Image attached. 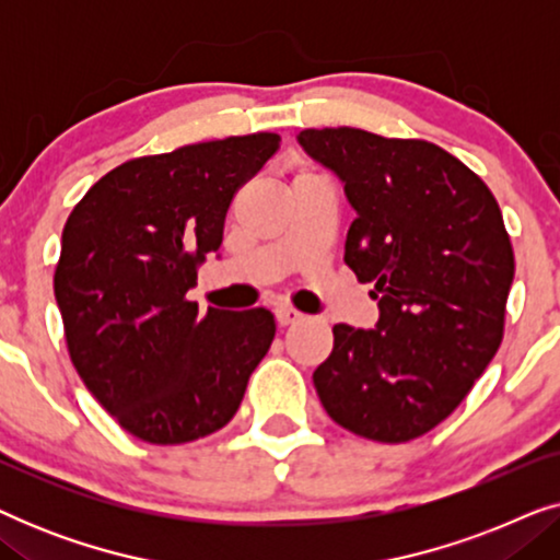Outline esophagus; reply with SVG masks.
I'll return each instance as SVG.
<instances>
[{
  "mask_svg": "<svg viewBox=\"0 0 560 560\" xmlns=\"http://www.w3.org/2000/svg\"><path fill=\"white\" fill-rule=\"evenodd\" d=\"M301 318H303V313L293 308V305H278V308H275V320H278L280 326H293Z\"/></svg>",
  "mask_w": 560,
  "mask_h": 560,
  "instance_id": "1",
  "label": "esophagus"
}]
</instances>
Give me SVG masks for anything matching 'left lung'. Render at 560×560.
Wrapping results in <instances>:
<instances>
[{
    "instance_id": "8db88e82",
    "label": "left lung",
    "mask_w": 560,
    "mask_h": 560,
    "mask_svg": "<svg viewBox=\"0 0 560 560\" xmlns=\"http://www.w3.org/2000/svg\"><path fill=\"white\" fill-rule=\"evenodd\" d=\"M298 140L343 180L357 211L343 262L380 301L372 331L334 326L313 385L347 431L412 441L462 405L502 343L515 275L502 211L433 142L357 127L303 129Z\"/></svg>"
}]
</instances>
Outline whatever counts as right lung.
Instances as JSON below:
<instances>
[{
    "label": "right lung",
    "mask_w": 560,
    "mask_h": 560,
    "mask_svg": "<svg viewBox=\"0 0 560 560\" xmlns=\"http://www.w3.org/2000/svg\"><path fill=\"white\" fill-rule=\"evenodd\" d=\"M280 148L255 132L132 158L73 206L52 275L71 362L137 439L175 446L224 428L275 339L270 311L198 313V267L236 190Z\"/></svg>",
    "instance_id": "right-lung-1"
}]
</instances>
